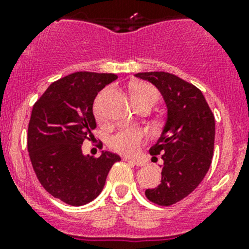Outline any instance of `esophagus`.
Masks as SVG:
<instances>
[{
	"label": "esophagus",
	"mask_w": 249,
	"mask_h": 249,
	"mask_svg": "<svg viewBox=\"0 0 249 249\" xmlns=\"http://www.w3.org/2000/svg\"><path fill=\"white\" fill-rule=\"evenodd\" d=\"M123 160H126V162H131V163L136 164V166H138V167L144 166V160H135V158L123 157Z\"/></svg>",
	"instance_id": "esophagus-1"
}]
</instances>
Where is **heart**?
Instances as JSON below:
<instances>
[{
	"mask_svg": "<svg viewBox=\"0 0 249 249\" xmlns=\"http://www.w3.org/2000/svg\"><path fill=\"white\" fill-rule=\"evenodd\" d=\"M157 91L146 83L136 85L131 92V100L153 98L157 101ZM142 137H143V131L138 127H124V128L118 129L114 135L109 137V146L114 151L124 153V155H132L137 151Z\"/></svg>",
	"mask_w": 249,
	"mask_h": 249,
	"instance_id": "heart-1",
	"label": "heart"
}]
</instances>
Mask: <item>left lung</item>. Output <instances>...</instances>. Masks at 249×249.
Wrapping results in <instances>:
<instances>
[{
	"mask_svg": "<svg viewBox=\"0 0 249 249\" xmlns=\"http://www.w3.org/2000/svg\"><path fill=\"white\" fill-rule=\"evenodd\" d=\"M141 80L157 87L166 103V121L157 142L149 148L163 163L160 183L146 197L171 206L192 193L210 169L214 148V116L196 86L167 72H141Z\"/></svg>",
	"mask_w": 249,
	"mask_h": 249,
	"instance_id": "obj_1",
	"label": "left lung"
}]
</instances>
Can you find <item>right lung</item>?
I'll return each instance as SVG.
<instances>
[{
	"label": "right lung",
	"instance_id": "add662e5",
	"mask_svg": "<svg viewBox=\"0 0 249 249\" xmlns=\"http://www.w3.org/2000/svg\"><path fill=\"white\" fill-rule=\"evenodd\" d=\"M117 80L114 73L74 72L56 81L35 103L28 123L27 147L39 183L54 198L71 206L93 201L121 157L102 151L83 155L82 143L96 128L93 101Z\"/></svg>",
	"mask_w": 249,
	"mask_h": 249
}]
</instances>
